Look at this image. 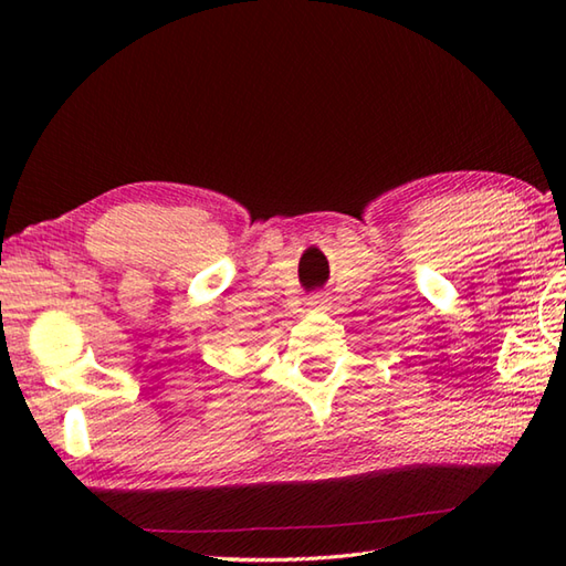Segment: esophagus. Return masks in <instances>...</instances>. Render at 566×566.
<instances>
[{
  "mask_svg": "<svg viewBox=\"0 0 566 566\" xmlns=\"http://www.w3.org/2000/svg\"><path fill=\"white\" fill-rule=\"evenodd\" d=\"M306 306H308V311H328V308H331L328 296H323V294L308 296V298H306Z\"/></svg>",
  "mask_w": 566,
  "mask_h": 566,
  "instance_id": "1",
  "label": "esophagus"
}]
</instances>
